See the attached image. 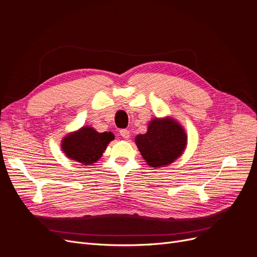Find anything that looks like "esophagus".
I'll return each mask as SVG.
<instances>
[{"label": "esophagus", "instance_id": "1", "mask_svg": "<svg viewBox=\"0 0 257 257\" xmlns=\"http://www.w3.org/2000/svg\"><path fill=\"white\" fill-rule=\"evenodd\" d=\"M120 135H121L124 139H128L130 136H131L128 130H121V131H120Z\"/></svg>", "mask_w": 257, "mask_h": 257}]
</instances>
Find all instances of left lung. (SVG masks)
Instances as JSON below:
<instances>
[{
  "instance_id": "obj_1",
  "label": "left lung",
  "mask_w": 257,
  "mask_h": 257,
  "mask_svg": "<svg viewBox=\"0 0 257 257\" xmlns=\"http://www.w3.org/2000/svg\"><path fill=\"white\" fill-rule=\"evenodd\" d=\"M188 137L184 128L173 118H155L149 122L146 134L137 135L135 143L151 167L172 164L183 153Z\"/></svg>"
}]
</instances>
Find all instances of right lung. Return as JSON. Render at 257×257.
I'll list each match as a JSON object with an SVG mask.
<instances>
[{"label": "right lung", "instance_id": "obj_1", "mask_svg": "<svg viewBox=\"0 0 257 257\" xmlns=\"http://www.w3.org/2000/svg\"><path fill=\"white\" fill-rule=\"evenodd\" d=\"M112 139L114 135L111 132L98 133L93 127L83 126L65 136L61 148L68 159L91 165L100 159Z\"/></svg>", "mask_w": 257, "mask_h": 257}]
</instances>
